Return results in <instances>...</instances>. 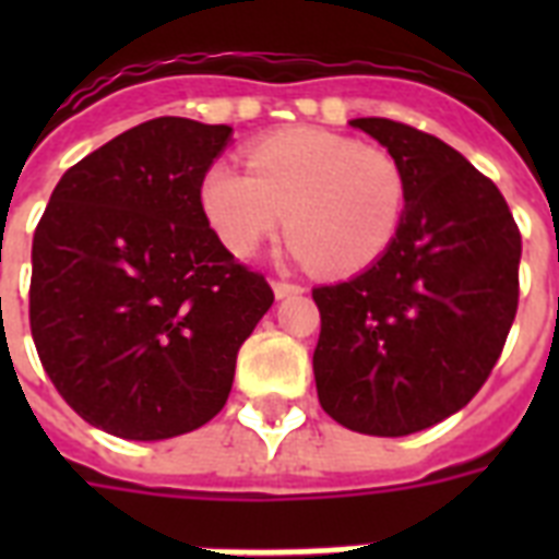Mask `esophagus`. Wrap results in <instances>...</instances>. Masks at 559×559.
Here are the masks:
<instances>
[{"mask_svg":"<svg viewBox=\"0 0 559 559\" xmlns=\"http://www.w3.org/2000/svg\"><path fill=\"white\" fill-rule=\"evenodd\" d=\"M272 293H275V298H289L298 296V293H305V287H301V284H289V281H275V284H272Z\"/></svg>","mask_w":559,"mask_h":559,"instance_id":"esophagus-1","label":"esophagus"}]
</instances>
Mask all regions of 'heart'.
Wrapping results in <instances>:
<instances>
[{
	"label": "heart",
	"instance_id": "1",
	"mask_svg": "<svg viewBox=\"0 0 559 559\" xmlns=\"http://www.w3.org/2000/svg\"><path fill=\"white\" fill-rule=\"evenodd\" d=\"M246 165L249 174L214 162L200 182L202 214L231 254H252L284 223L296 258L322 275H354L397 240L408 182L382 147L287 130L252 144Z\"/></svg>",
	"mask_w": 559,
	"mask_h": 559
}]
</instances>
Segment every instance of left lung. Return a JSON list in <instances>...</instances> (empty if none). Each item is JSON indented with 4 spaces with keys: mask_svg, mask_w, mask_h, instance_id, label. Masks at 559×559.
Listing matches in <instances>:
<instances>
[{
    "mask_svg": "<svg viewBox=\"0 0 559 559\" xmlns=\"http://www.w3.org/2000/svg\"><path fill=\"white\" fill-rule=\"evenodd\" d=\"M350 127L403 165L408 202L380 261L313 289L316 391L336 424L400 438L455 415L490 377L520 305L522 237L499 188L450 144L389 118Z\"/></svg>",
    "mask_w": 559,
    "mask_h": 559,
    "instance_id": "obj_1",
    "label": "left lung"
}]
</instances>
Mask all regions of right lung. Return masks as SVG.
Returning a JSON list of instances; mask_svg holds the SVG:
<instances>
[{"label":"right lung","instance_id":"right-lung-1","mask_svg":"<svg viewBox=\"0 0 559 559\" xmlns=\"http://www.w3.org/2000/svg\"><path fill=\"white\" fill-rule=\"evenodd\" d=\"M231 127L153 118L63 174L31 246V336L60 397L104 432L162 441L226 406L275 296L219 243L200 182Z\"/></svg>","mask_w":559,"mask_h":559}]
</instances>
